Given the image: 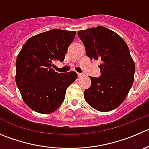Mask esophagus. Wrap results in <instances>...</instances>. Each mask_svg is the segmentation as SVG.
<instances>
[{
    "mask_svg": "<svg viewBox=\"0 0 149 149\" xmlns=\"http://www.w3.org/2000/svg\"><path fill=\"white\" fill-rule=\"evenodd\" d=\"M77 75H78L79 77H83L85 76V74L83 73H78L77 74Z\"/></svg>",
    "mask_w": 149,
    "mask_h": 149,
    "instance_id": "obj_1",
    "label": "esophagus"
}]
</instances>
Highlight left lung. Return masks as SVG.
<instances>
[{"mask_svg": "<svg viewBox=\"0 0 149 149\" xmlns=\"http://www.w3.org/2000/svg\"><path fill=\"white\" fill-rule=\"evenodd\" d=\"M77 34L91 60L101 61V76L89 77L91 86L85 91V100L98 111H111L125 100L134 81L135 65L128 46L105 27L79 31Z\"/></svg>", "mask_w": 149, "mask_h": 149, "instance_id": "obj_1", "label": "left lung"}]
</instances>
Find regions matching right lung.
Returning <instances> with one entry per match:
<instances>
[{"label": "right lung", "instance_id": "obj_1", "mask_svg": "<svg viewBox=\"0 0 149 149\" xmlns=\"http://www.w3.org/2000/svg\"><path fill=\"white\" fill-rule=\"evenodd\" d=\"M76 31L52 29L26 41L16 61L15 80L24 102L35 112L49 114L61 107L75 72L60 74L52 62L63 61Z\"/></svg>", "mask_w": 149, "mask_h": 149}]
</instances>
